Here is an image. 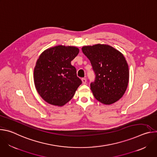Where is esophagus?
<instances>
[{
    "mask_svg": "<svg viewBox=\"0 0 157 157\" xmlns=\"http://www.w3.org/2000/svg\"><path fill=\"white\" fill-rule=\"evenodd\" d=\"M81 81H82V83L84 84H86V81H87V80H86V78H82L81 79Z\"/></svg>",
    "mask_w": 157,
    "mask_h": 157,
    "instance_id": "1",
    "label": "esophagus"
}]
</instances>
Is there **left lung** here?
<instances>
[{
    "label": "left lung",
    "mask_w": 157,
    "mask_h": 157,
    "mask_svg": "<svg viewBox=\"0 0 157 157\" xmlns=\"http://www.w3.org/2000/svg\"><path fill=\"white\" fill-rule=\"evenodd\" d=\"M82 53L90 60L96 75L91 83L94 98L109 105L119 100L124 94L128 83V66L124 55L107 44L84 46Z\"/></svg>",
    "instance_id": "left-lung-1"
}]
</instances>
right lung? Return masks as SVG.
I'll use <instances>...</instances> for the list:
<instances>
[{"instance_id":"obj_1","label":"right lung","mask_w":157,"mask_h":157,"mask_svg":"<svg viewBox=\"0 0 157 157\" xmlns=\"http://www.w3.org/2000/svg\"><path fill=\"white\" fill-rule=\"evenodd\" d=\"M79 52L75 47L58 45L40 55L34 68V83L38 93L48 104L64 105L81 84L76 69L71 64Z\"/></svg>"}]
</instances>
